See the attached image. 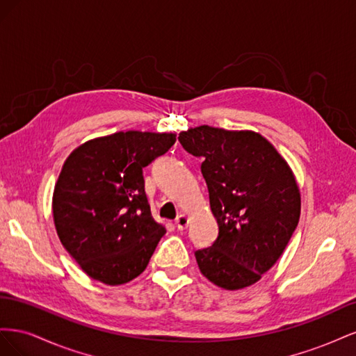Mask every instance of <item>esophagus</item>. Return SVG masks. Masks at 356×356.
<instances>
[{
  "label": "esophagus",
  "mask_w": 356,
  "mask_h": 356,
  "mask_svg": "<svg viewBox=\"0 0 356 356\" xmlns=\"http://www.w3.org/2000/svg\"><path fill=\"white\" fill-rule=\"evenodd\" d=\"M175 225H177V229H178V230H186V229H187V225H188V218H187V215H184V213L178 215L177 220H175Z\"/></svg>",
  "instance_id": "1"
}]
</instances>
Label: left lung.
<instances>
[{
    "instance_id": "left-lung-1",
    "label": "left lung",
    "mask_w": 356,
    "mask_h": 356,
    "mask_svg": "<svg viewBox=\"0 0 356 356\" xmlns=\"http://www.w3.org/2000/svg\"><path fill=\"white\" fill-rule=\"evenodd\" d=\"M178 141L203 160L202 175L218 222L212 246L195 252L202 275L230 291L258 282L298 224L301 200L293 170L252 131L204 124L181 132Z\"/></svg>"
}]
</instances>
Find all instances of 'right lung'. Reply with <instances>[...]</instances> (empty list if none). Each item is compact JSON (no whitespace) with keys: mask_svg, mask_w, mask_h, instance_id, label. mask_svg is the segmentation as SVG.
<instances>
[{"mask_svg":"<svg viewBox=\"0 0 356 356\" xmlns=\"http://www.w3.org/2000/svg\"><path fill=\"white\" fill-rule=\"evenodd\" d=\"M175 134L117 132L75 148L53 191L63 248L95 281L122 285L141 275L161 236L143 169L175 144Z\"/></svg>","mask_w":356,"mask_h":356,"instance_id":"1","label":"right lung"}]
</instances>
